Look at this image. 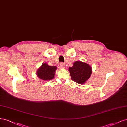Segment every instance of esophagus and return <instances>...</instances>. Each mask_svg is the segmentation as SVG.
<instances>
[{
	"mask_svg": "<svg viewBox=\"0 0 127 127\" xmlns=\"http://www.w3.org/2000/svg\"><path fill=\"white\" fill-rule=\"evenodd\" d=\"M59 67L61 69H64L65 67V64L63 63H60L59 64Z\"/></svg>",
	"mask_w": 127,
	"mask_h": 127,
	"instance_id": "1",
	"label": "esophagus"
}]
</instances>
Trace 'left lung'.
I'll use <instances>...</instances> for the list:
<instances>
[{"label":"left lung","instance_id":"left-lung-1","mask_svg":"<svg viewBox=\"0 0 127 127\" xmlns=\"http://www.w3.org/2000/svg\"><path fill=\"white\" fill-rule=\"evenodd\" d=\"M71 79L75 82L84 84L90 77L92 74V67L88 63L77 61L73 63L72 67L68 68Z\"/></svg>","mask_w":127,"mask_h":127}]
</instances>
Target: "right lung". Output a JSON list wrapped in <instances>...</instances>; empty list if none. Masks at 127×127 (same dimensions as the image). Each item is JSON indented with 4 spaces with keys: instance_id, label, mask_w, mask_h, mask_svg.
<instances>
[{
    "instance_id": "right-lung-1",
    "label": "right lung",
    "mask_w": 127,
    "mask_h": 127,
    "mask_svg": "<svg viewBox=\"0 0 127 127\" xmlns=\"http://www.w3.org/2000/svg\"><path fill=\"white\" fill-rule=\"evenodd\" d=\"M56 66H50L47 63H44L37 69L36 75L39 79L44 81H50L54 79Z\"/></svg>"
}]
</instances>
